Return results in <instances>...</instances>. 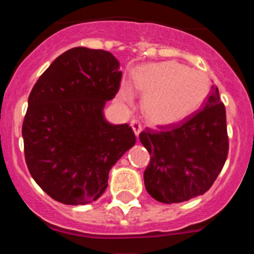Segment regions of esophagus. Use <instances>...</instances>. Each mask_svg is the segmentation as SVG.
<instances>
[{
    "label": "esophagus",
    "instance_id": "1",
    "mask_svg": "<svg viewBox=\"0 0 254 254\" xmlns=\"http://www.w3.org/2000/svg\"><path fill=\"white\" fill-rule=\"evenodd\" d=\"M130 125H131L132 130H134V134H135V136H136V137H139L140 132H141V130H142V127H141V124H140V123L137 122V120H131V123H130Z\"/></svg>",
    "mask_w": 254,
    "mask_h": 254
}]
</instances>
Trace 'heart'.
Instances as JSON below:
<instances>
[{
    "label": "heart",
    "mask_w": 254,
    "mask_h": 254,
    "mask_svg": "<svg viewBox=\"0 0 254 254\" xmlns=\"http://www.w3.org/2000/svg\"><path fill=\"white\" fill-rule=\"evenodd\" d=\"M134 87L143 96L142 113L152 125L170 127L196 113L205 103L210 79L204 72L177 61L146 64L137 68ZM127 101L132 98L129 87L123 88Z\"/></svg>",
    "instance_id": "1"
}]
</instances>
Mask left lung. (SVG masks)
Segmentation results:
<instances>
[{
    "label": "left lung",
    "instance_id": "1",
    "mask_svg": "<svg viewBox=\"0 0 254 254\" xmlns=\"http://www.w3.org/2000/svg\"><path fill=\"white\" fill-rule=\"evenodd\" d=\"M140 141L151 156L143 182L155 200L182 203L205 193L229 152L226 111L217 87H211L203 108L183 124L161 131L146 129Z\"/></svg>",
    "mask_w": 254,
    "mask_h": 254
}]
</instances>
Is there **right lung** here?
<instances>
[{
    "label": "right lung",
    "instance_id": "obj_1",
    "mask_svg": "<svg viewBox=\"0 0 254 254\" xmlns=\"http://www.w3.org/2000/svg\"><path fill=\"white\" fill-rule=\"evenodd\" d=\"M109 51L83 47L61 54L28 98L22 127L28 170L59 203L86 205L108 187L113 166L136 142L127 124H112L104 107L122 71Z\"/></svg>",
    "mask_w": 254,
    "mask_h": 254
}]
</instances>
